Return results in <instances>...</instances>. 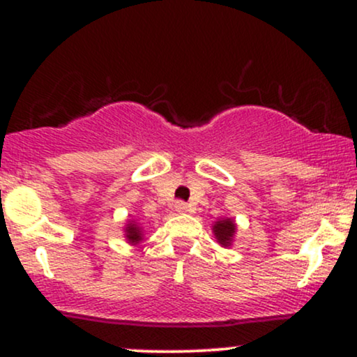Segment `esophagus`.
<instances>
[{
    "instance_id": "obj_1",
    "label": "esophagus",
    "mask_w": 357,
    "mask_h": 357,
    "mask_svg": "<svg viewBox=\"0 0 357 357\" xmlns=\"http://www.w3.org/2000/svg\"><path fill=\"white\" fill-rule=\"evenodd\" d=\"M174 210L178 213H186L188 211V204L183 203V202H178L174 204Z\"/></svg>"
}]
</instances>
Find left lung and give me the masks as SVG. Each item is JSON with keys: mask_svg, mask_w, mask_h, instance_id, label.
Listing matches in <instances>:
<instances>
[{"mask_svg": "<svg viewBox=\"0 0 357 357\" xmlns=\"http://www.w3.org/2000/svg\"><path fill=\"white\" fill-rule=\"evenodd\" d=\"M213 235L223 248H230L236 235V223L233 218H220L213 223Z\"/></svg>", "mask_w": 357, "mask_h": 357, "instance_id": "left-lung-1", "label": "left lung"}]
</instances>
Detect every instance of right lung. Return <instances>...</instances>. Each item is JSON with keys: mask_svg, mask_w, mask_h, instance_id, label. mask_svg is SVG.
<instances>
[{"mask_svg": "<svg viewBox=\"0 0 357 357\" xmlns=\"http://www.w3.org/2000/svg\"><path fill=\"white\" fill-rule=\"evenodd\" d=\"M124 238L130 245H139L144 240V230H142L141 223L137 220H127V223L124 225Z\"/></svg>", "mask_w": 357, "mask_h": 357, "instance_id": "right-lung-1", "label": "right lung"}]
</instances>
